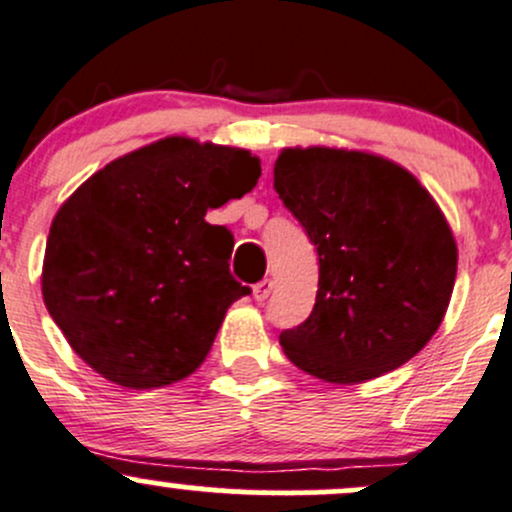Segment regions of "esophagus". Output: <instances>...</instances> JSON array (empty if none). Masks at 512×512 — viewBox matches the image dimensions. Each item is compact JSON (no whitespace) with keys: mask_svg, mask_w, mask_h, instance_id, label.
Instances as JSON below:
<instances>
[{"mask_svg":"<svg viewBox=\"0 0 512 512\" xmlns=\"http://www.w3.org/2000/svg\"><path fill=\"white\" fill-rule=\"evenodd\" d=\"M271 290H273V280H271V278L258 280V283L254 285V298H256L258 302H263V300L268 298V295H271Z\"/></svg>","mask_w":512,"mask_h":512,"instance_id":"obj_1","label":"esophagus"}]
</instances>
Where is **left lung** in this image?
<instances>
[{
	"label": "left lung",
	"mask_w": 512,
	"mask_h": 512,
	"mask_svg": "<svg viewBox=\"0 0 512 512\" xmlns=\"http://www.w3.org/2000/svg\"><path fill=\"white\" fill-rule=\"evenodd\" d=\"M273 188L320 256L310 317L280 332L285 356L327 383H364L410 361L437 332L456 241L415 175L346 148H283Z\"/></svg>",
	"instance_id": "obj_1"
}]
</instances>
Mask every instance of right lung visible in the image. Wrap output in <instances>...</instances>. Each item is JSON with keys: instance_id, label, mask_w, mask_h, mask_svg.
Listing matches in <instances>:
<instances>
[{"instance_id": "obj_1", "label": "right lung", "mask_w": 512, "mask_h": 512, "mask_svg": "<svg viewBox=\"0 0 512 512\" xmlns=\"http://www.w3.org/2000/svg\"><path fill=\"white\" fill-rule=\"evenodd\" d=\"M246 148L185 136L148 144L87 178L53 217L41 290L75 354L117 386L188 378L234 300V236L207 210L254 190Z\"/></svg>"}]
</instances>
